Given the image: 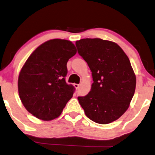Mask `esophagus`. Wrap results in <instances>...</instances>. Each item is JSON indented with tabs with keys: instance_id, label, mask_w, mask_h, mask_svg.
I'll return each instance as SVG.
<instances>
[{
	"instance_id": "1",
	"label": "esophagus",
	"mask_w": 155,
	"mask_h": 155,
	"mask_svg": "<svg viewBox=\"0 0 155 155\" xmlns=\"http://www.w3.org/2000/svg\"><path fill=\"white\" fill-rule=\"evenodd\" d=\"M74 87H75L76 88V89H78V88H79V84H74Z\"/></svg>"
}]
</instances>
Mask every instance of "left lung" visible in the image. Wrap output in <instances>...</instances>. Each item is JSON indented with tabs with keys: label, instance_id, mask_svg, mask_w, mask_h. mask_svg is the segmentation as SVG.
<instances>
[{
	"label": "left lung",
	"instance_id": "left-lung-1",
	"mask_svg": "<svg viewBox=\"0 0 155 155\" xmlns=\"http://www.w3.org/2000/svg\"><path fill=\"white\" fill-rule=\"evenodd\" d=\"M76 46L94 80L90 92L78 97L84 113L99 124L116 120L129 108L135 91L136 76L128 57L115 42L100 38L82 39Z\"/></svg>",
	"mask_w": 155,
	"mask_h": 155
}]
</instances>
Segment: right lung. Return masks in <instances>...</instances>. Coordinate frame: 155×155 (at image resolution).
I'll list each match as a JSON object with an SVG mask.
<instances>
[{"label":"right lung","mask_w":155,"mask_h":155,"mask_svg":"<svg viewBox=\"0 0 155 155\" xmlns=\"http://www.w3.org/2000/svg\"><path fill=\"white\" fill-rule=\"evenodd\" d=\"M76 51L71 41L53 39L37 47L25 62L18 76V93L33 116L49 121L61 115L74 91L64 77L67 61Z\"/></svg>","instance_id":"1"}]
</instances>
